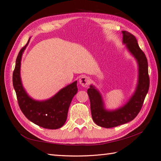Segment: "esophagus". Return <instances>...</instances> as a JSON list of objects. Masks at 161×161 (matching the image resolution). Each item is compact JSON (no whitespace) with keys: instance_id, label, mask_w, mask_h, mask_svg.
<instances>
[{"instance_id":"esophagus-1","label":"esophagus","mask_w":161,"mask_h":161,"mask_svg":"<svg viewBox=\"0 0 161 161\" xmlns=\"http://www.w3.org/2000/svg\"><path fill=\"white\" fill-rule=\"evenodd\" d=\"M89 82H90L89 79L86 76H82L79 79V83L83 87L88 86V85H89Z\"/></svg>"}]
</instances>
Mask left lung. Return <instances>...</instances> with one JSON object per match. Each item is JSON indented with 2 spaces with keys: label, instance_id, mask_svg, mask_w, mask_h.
Returning <instances> with one entry per match:
<instances>
[{
  "label": "left lung",
  "instance_id": "obj_1",
  "mask_svg": "<svg viewBox=\"0 0 161 161\" xmlns=\"http://www.w3.org/2000/svg\"><path fill=\"white\" fill-rule=\"evenodd\" d=\"M121 33L123 34V43L138 63V83L134 94L127 103L114 110L105 109L100 92L95 86L90 85V88L87 90V93L90 99L92 120L97 125L105 128L116 127L133 120L142 108L149 89L150 80L147 57L140 48L134 36L126 31H122Z\"/></svg>",
  "mask_w": 161,
  "mask_h": 161
}]
</instances>
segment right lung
Wrapping results in <instances>:
<instances>
[{
    "label": "right lung",
    "mask_w": 161,
    "mask_h": 161,
    "mask_svg": "<svg viewBox=\"0 0 161 161\" xmlns=\"http://www.w3.org/2000/svg\"><path fill=\"white\" fill-rule=\"evenodd\" d=\"M19 52L13 74V84L18 103L23 114L31 122L43 128L56 130L65 124L71 101L77 93V81L67 85L47 100L37 101L29 95L21 79V61L23 53L30 42Z\"/></svg>",
    "instance_id": "add662e5"
}]
</instances>
